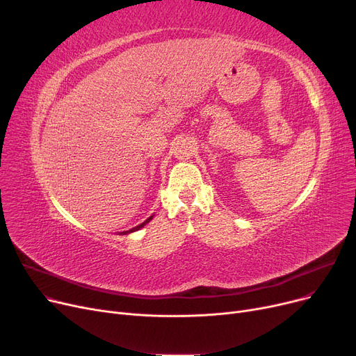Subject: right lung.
<instances>
[{
    "instance_id": "right-lung-1",
    "label": "right lung",
    "mask_w": 356,
    "mask_h": 356,
    "mask_svg": "<svg viewBox=\"0 0 356 356\" xmlns=\"http://www.w3.org/2000/svg\"><path fill=\"white\" fill-rule=\"evenodd\" d=\"M153 219V216H149L148 219H145L143 223H140V225L138 227H136V228H133V229H129V231H125V232H121V234H131V232H136V231H138L140 228H143L144 225H145V223H148L149 220H152Z\"/></svg>"
}]
</instances>
